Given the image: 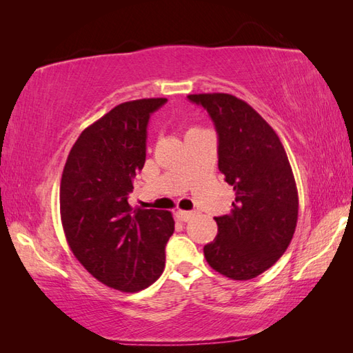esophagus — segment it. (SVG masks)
Segmentation results:
<instances>
[{
    "mask_svg": "<svg viewBox=\"0 0 353 353\" xmlns=\"http://www.w3.org/2000/svg\"><path fill=\"white\" fill-rule=\"evenodd\" d=\"M176 215H177V219H179V220H182V221H188V220H191L192 216H194V212H190V211H181V209H179V211H176Z\"/></svg>",
    "mask_w": 353,
    "mask_h": 353,
    "instance_id": "34e87169",
    "label": "esophagus"
}]
</instances>
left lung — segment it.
<instances>
[{
	"label": "left lung",
	"mask_w": 353,
	"mask_h": 353,
	"mask_svg": "<svg viewBox=\"0 0 353 353\" xmlns=\"http://www.w3.org/2000/svg\"><path fill=\"white\" fill-rule=\"evenodd\" d=\"M219 133V168L234 186L219 234L203 247L208 264L235 281H249L276 264L294 235L299 196L282 142L250 104L230 94H192Z\"/></svg>",
	"instance_id": "left-lung-1"
}]
</instances>
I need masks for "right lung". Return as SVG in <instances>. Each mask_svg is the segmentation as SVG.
<instances>
[{
  "mask_svg": "<svg viewBox=\"0 0 353 353\" xmlns=\"http://www.w3.org/2000/svg\"><path fill=\"white\" fill-rule=\"evenodd\" d=\"M167 99L118 104L80 133L61 181V219L74 256L95 279L137 292L159 279L174 232L168 211L132 209L133 179L145 163L150 114Z\"/></svg>",
  "mask_w": 353,
  "mask_h": 353,
  "instance_id": "obj_1",
  "label": "right lung"
}]
</instances>
